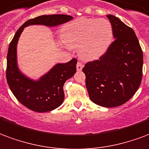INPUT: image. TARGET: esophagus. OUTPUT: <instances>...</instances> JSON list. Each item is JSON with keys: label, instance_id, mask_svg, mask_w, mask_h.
<instances>
[{"label": "esophagus", "instance_id": "1", "mask_svg": "<svg viewBox=\"0 0 149 149\" xmlns=\"http://www.w3.org/2000/svg\"><path fill=\"white\" fill-rule=\"evenodd\" d=\"M83 69V64L81 63L80 61H78L77 64V71H81Z\"/></svg>", "mask_w": 149, "mask_h": 149}]
</instances>
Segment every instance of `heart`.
Here are the masks:
<instances>
[{
  "label": "heart",
  "instance_id": "1",
  "mask_svg": "<svg viewBox=\"0 0 149 149\" xmlns=\"http://www.w3.org/2000/svg\"><path fill=\"white\" fill-rule=\"evenodd\" d=\"M61 38L66 47H78V54L84 60H95L110 47L113 27L106 19L80 18L64 26Z\"/></svg>",
  "mask_w": 149,
  "mask_h": 149
}]
</instances>
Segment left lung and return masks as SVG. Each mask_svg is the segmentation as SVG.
<instances>
[{"instance_id":"obj_1","label":"left lung","mask_w":149,"mask_h":149,"mask_svg":"<svg viewBox=\"0 0 149 149\" xmlns=\"http://www.w3.org/2000/svg\"><path fill=\"white\" fill-rule=\"evenodd\" d=\"M107 16L115 39L99 60L86 64L83 72L90 100L103 107H115L127 102L139 88L143 52L131 27L116 16Z\"/></svg>"}]
</instances>
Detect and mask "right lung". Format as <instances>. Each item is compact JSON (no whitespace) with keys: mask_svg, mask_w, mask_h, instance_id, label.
Segmentation results:
<instances>
[{"mask_svg":"<svg viewBox=\"0 0 149 149\" xmlns=\"http://www.w3.org/2000/svg\"><path fill=\"white\" fill-rule=\"evenodd\" d=\"M72 19L68 15H43L31 19L24 23L10 42L7 55L6 78L11 91L19 102L31 111L48 112L58 108L63 102V85L77 72L76 58L67 63L55 65L39 80H34L24 76L17 65L16 47L24 27L30 25L54 27Z\"/></svg>","mask_w":149,"mask_h":149,"instance_id":"add662e5","label":"right lung"}]
</instances>
